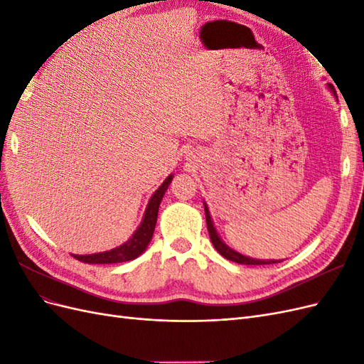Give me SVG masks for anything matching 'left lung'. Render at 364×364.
Returning a JSON list of instances; mask_svg holds the SVG:
<instances>
[{"label":"left lung","instance_id":"obj_1","mask_svg":"<svg viewBox=\"0 0 364 364\" xmlns=\"http://www.w3.org/2000/svg\"><path fill=\"white\" fill-rule=\"evenodd\" d=\"M328 90L331 91V94H334V97H337L334 87L329 85V83H328ZM203 206H205V217H206L208 232H209V237H211V241H213L215 250L220 253V255L225 257L229 261H234V262H238V264H247V266H262V264H277V262L282 261V259H257V258H252V257H246V255H243V253H240V252L234 250L232 247H229L225 243V241L220 238L217 229L214 226L213 217H211V214H209L208 205L205 202H203Z\"/></svg>","mask_w":364,"mask_h":364}]
</instances>
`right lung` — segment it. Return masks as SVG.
Returning a JSON list of instances; mask_svg holds the SVG:
<instances>
[{
    "label": "right lung",
    "mask_w": 364,
    "mask_h": 364,
    "mask_svg": "<svg viewBox=\"0 0 364 364\" xmlns=\"http://www.w3.org/2000/svg\"><path fill=\"white\" fill-rule=\"evenodd\" d=\"M171 181H173V174H170L159 188L153 193V196L150 197V200L147 203L144 215H142L139 226L136 228L135 232L132 234V237L126 241V243L119 245L111 250L91 253V255H74V253H71V255L79 261H83L87 264H114V262H126V261L138 258L150 245L153 232H155L159 205Z\"/></svg>",
    "instance_id": "1"
}]
</instances>
